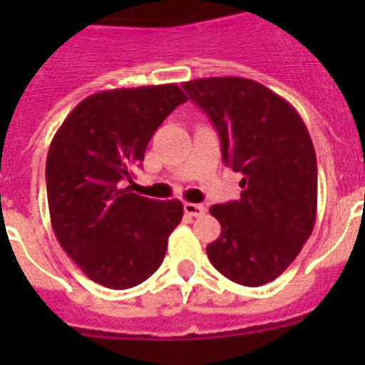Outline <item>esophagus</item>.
<instances>
[{"label":"esophagus","instance_id":"esophagus-1","mask_svg":"<svg viewBox=\"0 0 365 365\" xmlns=\"http://www.w3.org/2000/svg\"><path fill=\"white\" fill-rule=\"evenodd\" d=\"M183 211H185L187 217H201V215H205L207 209L203 205H199V203H185Z\"/></svg>","mask_w":365,"mask_h":365}]
</instances>
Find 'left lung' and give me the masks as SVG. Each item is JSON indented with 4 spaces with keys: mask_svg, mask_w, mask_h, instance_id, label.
I'll return each mask as SVG.
<instances>
[{
    "mask_svg": "<svg viewBox=\"0 0 365 365\" xmlns=\"http://www.w3.org/2000/svg\"><path fill=\"white\" fill-rule=\"evenodd\" d=\"M183 90L217 128L222 162L242 174L240 199L211 207L221 235L207 256L235 283L264 285L287 269L313 232V140L299 113L254 80L201 78Z\"/></svg>",
    "mask_w": 365,
    "mask_h": 365,
    "instance_id": "obj_1",
    "label": "left lung"
}]
</instances>
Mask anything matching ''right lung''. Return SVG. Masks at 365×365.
<instances>
[{
  "mask_svg": "<svg viewBox=\"0 0 365 365\" xmlns=\"http://www.w3.org/2000/svg\"><path fill=\"white\" fill-rule=\"evenodd\" d=\"M187 101L175 83L99 91L74 107L46 156L54 235L83 274L109 289L148 279L182 222V201L140 197L123 182L144 160L152 135Z\"/></svg>",
  "mask_w": 365,
  "mask_h": 365,
  "instance_id": "add662e5",
  "label": "right lung"
}]
</instances>
